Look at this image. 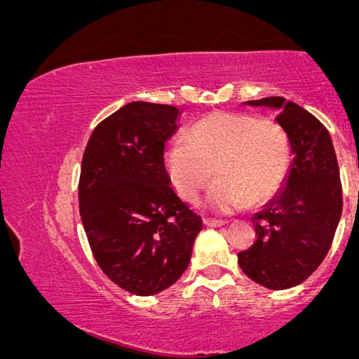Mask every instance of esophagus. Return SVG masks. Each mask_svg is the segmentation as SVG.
Instances as JSON below:
<instances>
[{
  "label": "esophagus",
  "instance_id": "esophagus-1",
  "mask_svg": "<svg viewBox=\"0 0 359 359\" xmlns=\"http://www.w3.org/2000/svg\"><path fill=\"white\" fill-rule=\"evenodd\" d=\"M205 226H211V228H216V226H224L226 221L216 219V218H203Z\"/></svg>",
  "mask_w": 359,
  "mask_h": 359
}]
</instances>
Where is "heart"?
Here are the masks:
<instances>
[{
	"instance_id": "obj_1",
	"label": "heart",
	"mask_w": 359,
	"mask_h": 359,
	"mask_svg": "<svg viewBox=\"0 0 359 359\" xmlns=\"http://www.w3.org/2000/svg\"><path fill=\"white\" fill-rule=\"evenodd\" d=\"M292 163L291 138L275 118L219 110L198 120L165 153L170 180L184 201L195 203L210 180V210L229 213L264 205L278 194Z\"/></svg>"
}]
</instances>
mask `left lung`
Segmentation results:
<instances>
[{
	"mask_svg": "<svg viewBox=\"0 0 359 359\" xmlns=\"http://www.w3.org/2000/svg\"><path fill=\"white\" fill-rule=\"evenodd\" d=\"M280 107L276 120L291 138L292 163L281 191L252 218L255 244L237 254L249 278L270 290H286L317 270L341 216L340 169L325 125L283 97L249 100Z\"/></svg>",
	"mask_w": 359,
	"mask_h": 359,
	"instance_id": "left-lung-1",
	"label": "left lung"
}]
</instances>
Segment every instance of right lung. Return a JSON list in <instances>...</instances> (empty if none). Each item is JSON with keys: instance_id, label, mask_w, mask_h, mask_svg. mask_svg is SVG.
Wrapping results in <instances>:
<instances>
[{"instance_id": "add662e5", "label": "right lung", "mask_w": 359, "mask_h": 359, "mask_svg": "<svg viewBox=\"0 0 359 359\" xmlns=\"http://www.w3.org/2000/svg\"><path fill=\"white\" fill-rule=\"evenodd\" d=\"M179 109L130 102L104 118L86 146L79 213L100 270L125 291L151 296L187 270L201 216L170 189L164 144Z\"/></svg>"}]
</instances>
